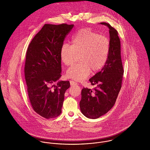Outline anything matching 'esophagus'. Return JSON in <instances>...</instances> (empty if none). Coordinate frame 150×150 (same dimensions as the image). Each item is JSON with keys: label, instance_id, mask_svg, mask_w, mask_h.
I'll use <instances>...</instances> for the list:
<instances>
[{"label": "esophagus", "instance_id": "esophagus-1", "mask_svg": "<svg viewBox=\"0 0 150 150\" xmlns=\"http://www.w3.org/2000/svg\"><path fill=\"white\" fill-rule=\"evenodd\" d=\"M70 84H71V85H76L77 84V83L76 82H75V81H72V80H71L70 81Z\"/></svg>", "mask_w": 150, "mask_h": 150}]
</instances>
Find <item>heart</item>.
I'll return each instance as SVG.
<instances>
[{
	"mask_svg": "<svg viewBox=\"0 0 150 150\" xmlns=\"http://www.w3.org/2000/svg\"><path fill=\"white\" fill-rule=\"evenodd\" d=\"M72 45L64 43L60 58L65 65H71L79 55V63L67 71L68 78L81 81L100 71L106 64L110 51L109 39L89 28L80 29L72 37Z\"/></svg>",
	"mask_w": 150,
	"mask_h": 150,
	"instance_id": "b5f03b06",
	"label": "heart"
}]
</instances>
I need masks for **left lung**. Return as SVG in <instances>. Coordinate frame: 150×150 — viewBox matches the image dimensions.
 <instances>
[{"instance_id": "1", "label": "left lung", "mask_w": 150, "mask_h": 150, "mask_svg": "<svg viewBox=\"0 0 150 150\" xmlns=\"http://www.w3.org/2000/svg\"><path fill=\"white\" fill-rule=\"evenodd\" d=\"M100 24L109 28V55L102 70L89 80L92 85L96 86L93 89L83 88L79 103L82 114L93 119L103 116L113 108L122 88L124 74L118 32L109 23Z\"/></svg>"}]
</instances>
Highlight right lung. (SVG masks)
Masks as SVG:
<instances>
[{
  "instance_id": "add662e5",
  "label": "right lung",
  "mask_w": 150,
  "mask_h": 150,
  "mask_svg": "<svg viewBox=\"0 0 150 150\" xmlns=\"http://www.w3.org/2000/svg\"><path fill=\"white\" fill-rule=\"evenodd\" d=\"M73 24H45L34 37L26 52L24 76L28 98L33 110L49 119L61 113L69 81L61 76L60 49Z\"/></svg>"
}]
</instances>
